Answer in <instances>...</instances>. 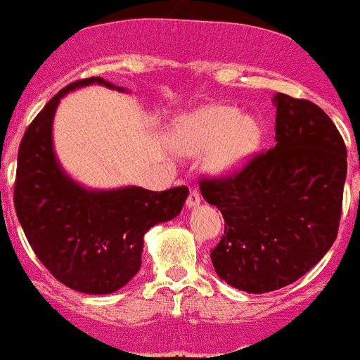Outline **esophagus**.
I'll use <instances>...</instances> for the list:
<instances>
[{
    "instance_id": "obj_1",
    "label": "esophagus",
    "mask_w": 360,
    "mask_h": 360,
    "mask_svg": "<svg viewBox=\"0 0 360 360\" xmlns=\"http://www.w3.org/2000/svg\"><path fill=\"white\" fill-rule=\"evenodd\" d=\"M198 204H200V193H198L197 190H191L190 195H188V198H186V205L190 209H193V207H197Z\"/></svg>"
}]
</instances>
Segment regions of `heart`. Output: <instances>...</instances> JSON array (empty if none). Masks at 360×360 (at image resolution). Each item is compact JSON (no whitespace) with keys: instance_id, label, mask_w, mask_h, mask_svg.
<instances>
[{"instance_id":"b5f03b06","label":"heart","mask_w":360,"mask_h":360,"mask_svg":"<svg viewBox=\"0 0 360 360\" xmlns=\"http://www.w3.org/2000/svg\"><path fill=\"white\" fill-rule=\"evenodd\" d=\"M174 142L190 153L211 149L209 165L214 172H230L248 162L262 139V127L250 114L229 105H211L176 121Z\"/></svg>"}]
</instances>
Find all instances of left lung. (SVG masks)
<instances>
[{
  "label": "left lung",
  "instance_id": "8db88e82",
  "mask_svg": "<svg viewBox=\"0 0 360 360\" xmlns=\"http://www.w3.org/2000/svg\"><path fill=\"white\" fill-rule=\"evenodd\" d=\"M274 148L239 174L202 179V197L221 211L225 230L211 251L223 281L248 294L294 283L338 236L347 148L315 103L276 93Z\"/></svg>",
  "mask_w": 360,
  "mask_h": 360
}]
</instances>
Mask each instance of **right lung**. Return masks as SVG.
<instances>
[{"mask_svg": "<svg viewBox=\"0 0 360 360\" xmlns=\"http://www.w3.org/2000/svg\"><path fill=\"white\" fill-rule=\"evenodd\" d=\"M91 84L127 93V87L91 77L49 100L20 141L13 204L34 255L56 280L82 294L105 295L139 273L146 232L179 214L188 188L95 190L63 169L52 142L56 109L63 96Z\"/></svg>", "mask_w": 360, "mask_h": 360, "instance_id": "obj_1", "label": "right lung"}]
</instances>
